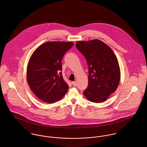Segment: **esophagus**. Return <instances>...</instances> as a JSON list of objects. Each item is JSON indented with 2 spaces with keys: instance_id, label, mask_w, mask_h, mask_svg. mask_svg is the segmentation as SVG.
Here are the masks:
<instances>
[{
  "instance_id": "esophagus-1",
  "label": "esophagus",
  "mask_w": 147,
  "mask_h": 147,
  "mask_svg": "<svg viewBox=\"0 0 147 147\" xmlns=\"http://www.w3.org/2000/svg\"><path fill=\"white\" fill-rule=\"evenodd\" d=\"M72 84H73V85H74V86H76V85H77L76 82H72Z\"/></svg>"
}]
</instances>
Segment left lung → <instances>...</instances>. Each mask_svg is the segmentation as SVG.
Returning <instances> with one entry per match:
<instances>
[{"label":"left lung","mask_w":147,"mask_h":147,"mask_svg":"<svg viewBox=\"0 0 147 147\" xmlns=\"http://www.w3.org/2000/svg\"><path fill=\"white\" fill-rule=\"evenodd\" d=\"M76 46L88 65V85L83 92L91 102L105 101L119 83L121 72L117 59L111 48L98 40L78 41Z\"/></svg>","instance_id":"obj_1"}]
</instances>
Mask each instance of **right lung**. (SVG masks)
Wrapping results in <instances>:
<instances>
[{
  "label": "right lung",
  "mask_w": 147,
  "mask_h": 147,
  "mask_svg": "<svg viewBox=\"0 0 147 147\" xmlns=\"http://www.w3.org/2000/svg\"><path fill=\"white\" fill-rule=\"evenodd\" d=\"M72 42H47L32 55L27 67L28 83L34 94L45 102L62 98L69 86L63 79L62 60Z\"/></svg>",
  "instance_id": "add662e5"
}]
</instances>
